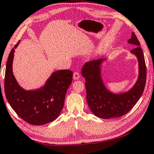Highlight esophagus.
<instances>
[{
  "instance_id": "1",
  "label": "esophagus",
  "mask_w": 154,
  "mask_h": 154,
  "mask_svg": "<svg viewBox=\"0 0 154 154\" xmlns=\"http://www.w3.org/2000/svg\"><path fill=\"white\" fill-rule=\"evenodd\" d=\"M80 78V74L79 72H74V74H73V79L76 80H79Z\"/></svg>"
}]
</instances>
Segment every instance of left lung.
I'll return each instance as SVG.
<instances>
[{
  "label": "left lung",
  "instance_id": "8db88e82",
  "mask_svg": "<svg viewBox=\"0 0 154 154\" xmlns=\"http://www.w3.org/2000/svg\"><path fill=\"white\" fill-rule=\"evenodd\" d=\"M128 44L135 47L130 52L138 61L139 74L136 82L130 89L122 93H113L105 85L102 67L107 59H100L86 63L82 69L85 79L87 101L93 114L103 119L118 118L125 115L141 98L146 82V66L140 42L134 32Z\"/></svg>",
  "mask_w": 154,
  "mask_h": 154
}]
</instances>
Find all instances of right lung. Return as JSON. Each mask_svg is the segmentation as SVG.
Segmentation results:
<instances>
[{
	"label": "right lung",
	"mask_w": 154,
	"mask_h": 154,
	"mask_svg": "<svg viewBox=\"0 0 154 154\" xmlns=\"http://www.w3.org/2000/svg\"><path fill=\"white\" fill-rule=\"evenodd\" d=\"M13 48L7 59L5 78V92L11 107L26 122L43 125L58 118L64 106L67 88L72 81L73 72L61 69L53 72L45 85L36 89L26 90L13 75Z\"/></svg>",
	"instance_id": "add662e5"
}]
</instances>
